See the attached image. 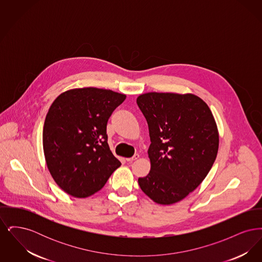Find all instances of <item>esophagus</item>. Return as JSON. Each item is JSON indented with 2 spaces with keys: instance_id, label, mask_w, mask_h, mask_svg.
I'll return each instance as SVG.
<instances>
[{
  "instance_id": "34e87169",
  "label": "esophagus",
  "mask_w": 262,
  "mask_h": 262,
  "mask_svg": "<svg viewBox=\"0 0 262 262\" xmlns=\"http://www.w3.org/2000/svg\"><path fill=\"white\" fill-rule=\"evenodd\" d=\"M138 158H139V155H138V154H135L133 157L126 158V161H127V162H133V161H135V160H137Z\"/></svg>"
}]
</instances>
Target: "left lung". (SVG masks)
<instances>
[{
    "instance_id": "8db88e82",
    "label": "left lung",
    "mask_w": 262,
    "mask_h": 262,
    "mask_svg": "<svg viewBox=\"0 0 262 262\" xmlns=\"http://www.w3.org/2000/svg\"><path fill=\"white\" fill-rule=\"evenodd\" d=\"M137 103L151 141L149 174L138 178V185L158 204L179 202L200 186L216 159L219 133L211 110L191 93L148 92Z\"/></svg>"
}]
</instances>
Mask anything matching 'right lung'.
Instances as JSON below:
<instances>
[{
    "mask_svg": "<svg viewBox=\"0 0 262 262\" xmlns=\"http://www.w3.org/2000/svg\"><path fill=\"white\" fill-rule=\"evenodd\" d=\"M125 99L108 89L75 88L52 103L43 127V150L52 178L68 194L84 199L97 192L121 162L106 134L113 111Z\"/></svg>",
    "mask_w": 262,
    "mask_h": 262,
    "instance_id": "1",
    "label": "right lung"
}]
</instances>
